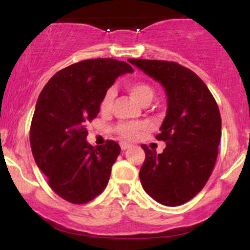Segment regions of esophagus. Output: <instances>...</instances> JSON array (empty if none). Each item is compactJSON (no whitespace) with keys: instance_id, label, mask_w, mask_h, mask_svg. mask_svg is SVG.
Returning <instances> with one entry per match:
<instances>
[{"instance_id":"obj_1","label":"esophagus","mask_w":250,"mask_h":250,"mask_svg":"<svg viewBox=\"0 0 250 250\" xmlns=\"http://www.w3.org/2000/svg\"><path fill=\"white\" fill-rule=\"evenodd\" d=\"M128 148H129V145H127V143H125V142L121 143V149H122V150H125V149H128Z\"/></svg>"}]
</instances>
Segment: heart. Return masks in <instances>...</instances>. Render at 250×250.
Segmentation results:
<instances>
[{
    "mask_svg": "<svg viewBox=\"0 0 250 250\" xmlns=\"http://www.w3.org/2000/svg\"><path fill=\"white\" fill-rule=\"evenodd\" d=\"M127 91L131 96L140 102L143 105H147L151 102V100L155 96L154 88L149 84L148 82L145 81H131L128 82ZM114 99H115V91L113 88H109L103 94L101 102H100V109L102 113H108L111 108H113ZM153 128L150 121L148 120H143V121H135V122H120L114 127V131L121 136L122 139L127 140V141H136L140 139L142 134L146 131H149Z\"/></svg>",
    "mask_w": 250,
    "mask_h": 250,
    "instance_id": "heart-1",
    "label": "heart"
}]
</instances>
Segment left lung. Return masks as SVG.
<instances>
[{
  "mask_svg": "<svg viewBox=\"0 0 250 250\" xmlns=\"http://www.w3.org/2000/svg\"><path fill=\"white\" fill-rule=\"evenodd\" d=\"M165 87L167 115L156 135L161 154L142 145L146 159L140 180L146 193L168 207L188 202L210 177L219 153L221 115L206 83L177 62L129 59Z\"/></svg>",
  "mask_w": 250,
  "mask_h": 250,
  "instance_id": "8db88e82",
  "label": "left lung"
}]
</instances>
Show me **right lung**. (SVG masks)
I'll list each match as a JSON object with an SVG mask.
<instances>
[{"instance_id": "obj_1", "label": "right lung", "mask_w": 250, "mask_h": 250, "mask_svg": "<svg viewBox=\"0 0 250 250\" xmlns=\"http://www.w3.org/2000/svg\"><path fill=\"white\" fill-rule=\"evenodd\" d=\"M133 67L114 59L83 60L57 71L37 99L30 147L48 185L63 200L83 205L104 190L121 148L107 140L93 147L87 123L100 111L104 91Z\"/></svg>"}]
</instances>
